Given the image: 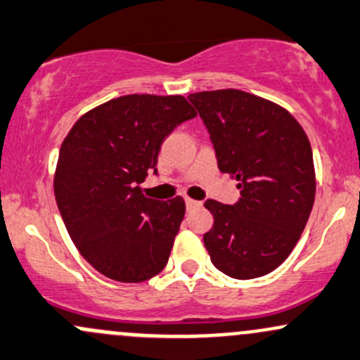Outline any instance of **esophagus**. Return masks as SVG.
Segmentation results:
<instances>
[{"label": "esophagus", "instance_id": "1", "mask_svg": "<svg viewBox=\"0 0 360 360\" xmlns=\"http://www.w3.org/2000/svg\"><path fill=\"white\" fill-rule=\"evenodd\" d=\"M185 204H187V210H195V207H200L199 200L191 199V197H187V199H185Z\"/></svg>", "mask_w": 360, "mask_h": 360}]
</instances>
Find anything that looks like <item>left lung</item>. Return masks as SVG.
Listing matches in <instances>:
<instances>
[{
  "label": "left lung",
  "mask_w": 360,
  "mask_h": 360,
  "mask_svg": "<svg viewBox=\"0 0 360 360\" xmlns=\"http://www.w3.org/2000/svg\"><path fill=\"white\" fill-rule=\"evenodd\" d=\"M210 132L218 168L237 180L240 199H207L214 223L204 233L212 264L237 280L264 276L290 256L316 195L312 149L295 118L237 89L188 96Z\"/></svg>",
  "instance_id": "1"
}]
</instances>
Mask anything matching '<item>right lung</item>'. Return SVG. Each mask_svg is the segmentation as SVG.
<instances>
[{
  "label": "right lung",
  "mask_w": 360,
  "mask_h": 360,
  "mask_svg": "<svg viewBox=\"0 0 360 360\" xmlns=\"http://www.w3.org/2000/svg\"><path fill=\"white\" fill-rule=\"evenodd\" d=\"M184 96L129 94L87 111L61 144L55 197L70 238L104 276L141 283L163 271L185 214L181 197L149 199L141 184L166 135L195 117Z\"/></svg>",
  "instance_id": "add662e5"
}]
</instances>
